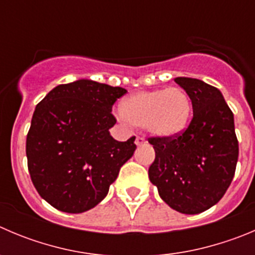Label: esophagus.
<instances>
[{"label":"esophagus","instance_id":"34e87169","mask_svg":"<svg viewBox=\"0 0 255 255\" xmlns=\"http://www.w3.org/2000/svg\"><path fill=\"white\" fill-rule=\"evenodd\" d=\"M135 144H136L137 146H141V145L146 144V140L141 136H136V139H135Z\"/></svg>","mask_w":255,"mask_h":255}]
</instances>
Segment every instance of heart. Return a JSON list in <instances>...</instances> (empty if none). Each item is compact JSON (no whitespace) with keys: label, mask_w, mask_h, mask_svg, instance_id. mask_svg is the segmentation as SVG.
Listing matches in <instances>:
<instances>
[{"label":"heart","mask_w":255,"mask_h":255,"mask_svg":"<svg viewBox=\"0 0 255 255\" xmlns=\"http://www.w3.org/2000/svg\"><path fill=\"white\" fill-rule=\"evenodd\" d=\"M118 118L124 124L146 128L154 136L171 139L180 135L190 120L193 105L180 87L139 91L121 104Z\"/></svg>","instance_id":"1"}]
</instances>
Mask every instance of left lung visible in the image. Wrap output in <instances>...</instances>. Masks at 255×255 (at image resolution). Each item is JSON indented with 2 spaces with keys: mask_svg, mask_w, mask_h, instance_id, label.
Here are the masks:
<instances>
[{
  "mask_svg": "<svg viewBox=\"0 0 255 255\" xmlns=\"http://www.w3.org/2000/svg\"><path fill=\"white\" fill-rule=\"evenodd\" d=\"M193 105L183 134L150 137L155 160L149 179L160 198L183 214H199L217 204L234 178L239 146L234 115L217 87L191 77H176Z\"/></svg>",
  "mask_w": 255,
  "mask_h": 255,
  "instance_id": "left-lung-1",
  "label": "left lung"
}]
</instances>
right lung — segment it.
<instances>
[{"instance_id": "add662e5", "label": "right lung", "mask_w": 255, "mask_h": 255, "mask_svg": "<svg viewBox=\"0 0 255 255\" xmlns=\"http://www.w3.org/2000/svg\"><path fill=\"white\" fill-rule=\"evenodd\" d=\"M93 80L59 85L37 104L26 140L31 180L57 210L84 213L108 195L121 166L134 154L135 137L118 141L114 103L126 94Z\"/></svg>"}]
</instances>
